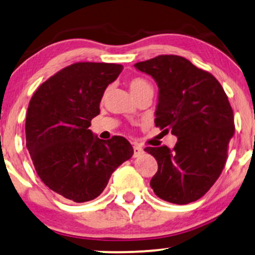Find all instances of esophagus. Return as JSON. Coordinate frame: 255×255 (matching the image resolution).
<instances>
[{
	"label": "esophagus",
	"mask_w": 255,
	"mask_h": 255,
	"mask_svg": "<svg viewBox=\"0 0 255 255\" xmlns=\"http://www.w3.org/2000/svg\"><path fill=\"white\" fill-rule=\"evenodd\" d=\"M143 153H144L143 147L137 145V144H135V145H134V158H138V157H140V155H142Z\"/></svg>",
	"instance_id": "34e87169"
}]
</instances>
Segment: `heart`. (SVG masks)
Wrapping results in <instances>:
<instances>
[{"mask_svg":"<svg viewBox=\"0 0 255 255\" xmlns=\"http://www.w3.org/2000/svg\"><path fill=\"white\" fill-rule=\"evenodd\" d=\"M128 86H129V89H130V91H131V94L134 95L135 97H137L138 95L143 94L144 91L152 90V87L150 83L143 78L130 79L128 82Z\"/></svg>","mask_w":255,"mask_h":255,"instance_id":"heart-1","label":"heart"}]
</instances>
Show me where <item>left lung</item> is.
<instances>
[{"mask_svg":"<svg viewBox=\"0 0 255 255\" xmlns=\"http://www.w3.org/2000/svg\"><path fill=\"white\" fill-rule=\"evenodd\" d=\"M135 67L158 85L155 126L177 137L172 150L166 145L145 147L158 162L151 188L168 203L198 200L222 173L235 132L225 90L211 73L181 56L161 55Z\"/></svg>","mask_w":255,"mask_h":255,"instance_id":"1","label":"left lung"}]
</instances>
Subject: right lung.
Returning <instances> with one entry per match:
<instances>
[{
	"label": "right lung",
	"instance_id": "1",
	"mask_svg": "<svg viewBox=\"0 0 255 255\" xmlns=\"http://www.w3.org/2000/svg\"><path fill=\"white\" fill-rule=\"evenodd\" d=\"M123 65L75 63L43 82L30 98L26 147L37 175L49 189L75 203L103 192L112 173L131 158L125 137L100 139L89 127Z\"/></svg>",
	"mask_w": 255,
	"mask_h": 255
}]
</instances>
